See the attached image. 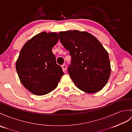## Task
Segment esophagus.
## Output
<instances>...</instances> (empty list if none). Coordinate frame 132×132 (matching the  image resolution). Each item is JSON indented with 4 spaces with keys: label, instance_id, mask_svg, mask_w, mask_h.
I'll return each instance as SVG.
<instances>
[{
    "label": "esophagus",
    "instance_id": "esophagus-1",
    "mask_svg": "<svg viewBox=\"0 0 132 132\" xmlns=\"http://www.w3.org/2000/svg\"><path fill=\"white\" fill-rule=\"evenodd\" d=\"M62 70L64 72H65L66 71V66L65 65V64H63V65H62Z\"/></svg>",
    "mask_w": 132,
    "mask_h": 132
}]
</instances>
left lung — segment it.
I'll return each instance as SVG.
<instances>
[{"mask_svg":"<svg viewBox=\"0 0 132 132\" xmlns=\"http://www.w3.org/2000/svg\"><path fill=\"white\" fill-rule=\"evenodd\" d=\"M59 34L61 43L71 56L68 72L75 86L87 93L101 90L111 74L108 51L88 32L69 30Z\"/></svg>","mask_w":132,"mask_h":132,"instance_id":"obj_1","label":"left lung"}]
</instances>
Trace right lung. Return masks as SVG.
<instances>
[{
    "label": "right lung",
    "instance_id": "add662e5",
    "mask_svg": "<svg viewBox=\"0 0 132 132\" xmlns=\"http://www.w3.org/2000/svg\"><path fill=\"white\" fill-rule=\"evenodd\" d=\"M59 34L42 32L29 40L21 49L16 69L21 83L34 94L43 96L57 87L63 75L52 48Z\"/></svg>",
    "mask_w": 132,
    "mask_h": 132
}]
</instances>
